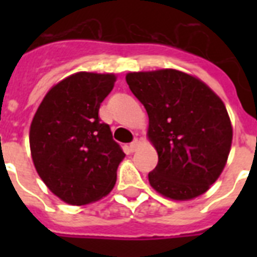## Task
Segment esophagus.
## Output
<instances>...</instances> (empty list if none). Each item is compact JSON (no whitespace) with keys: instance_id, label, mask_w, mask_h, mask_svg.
<instances>
[{"instance_id":"esophagus-1","label":"esophagus","mask_w":257,"mask_h":257,"mask_svg":"<svg viewBox=\"0 0 257 257\" xmlns=\"http://www.w3.org/2000/svg\"><path fill=\"white\" fill-rule=\"evenodd\" d=\"M139 147H140V141L136 139V140H133L132 143L129 144V151H131V152H136Z\"/></svg>"}]
</instances>
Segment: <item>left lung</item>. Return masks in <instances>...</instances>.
Returning <instances> with one entry per match:
<instances>
[{
	"instance_id": "obj_1",
	"label": "left lung",
	"mask_w": 257,
	"mask_h": 257,
	"mask_svg": "<svg viewBox=\"0 0 257 257\" xmlns=\"http://www.w3.org/2000/svg\"><path fill=\"white\" fill-rule=\"evenodd\" d=\"M147 109L148 137L159 155L149 184L165 197L191 200L219 179L232 144L225 105L199 78L176 69L126 74Z\"/></svg>"
}]
</instances>
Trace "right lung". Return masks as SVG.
<instances>
[{"label":"right lung","instance_id":"add662e5","mask_svg":"<svg viewBox=\"0 0 257 257\" xmlns=\"http://www.w3.org/2000/svg\"><path fill=\"white\" fill-rule=\"evenodd\" d=\"M114 74L78 72L46 93L30 125L32 159L46 187L72 205H85L112 191L125 153L98 109Z\"/></svg>","mask_w":257,"mask_h":257}]
</instances>
